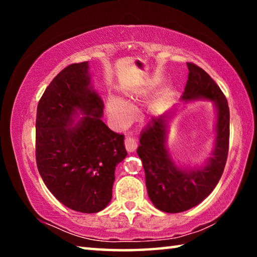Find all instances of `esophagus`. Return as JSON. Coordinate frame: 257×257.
<instances>
[{"mask_svg":"<svg viewBox=\"0 0 257 257\" xmlns=\"http://www.w3.org/2000/svg\"><path fill=\"white\" fill-rule=\"evenodd\" d=\"M124 146H125V150L128 152H134L135 150L137 149V142H136V138L133 137V136H127L124 138Z\"/></svg>","mask_w":257,"mask_h":257,"instance_id":"1","label":"esophagus"}]
</instances>
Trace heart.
I'll list each match as a JSON object with an SVG mask.
<instances>
[{
	"mask_svg": "<svg viewBox=\"0 0 257 257\" xmlns=\"http://www.w3.org/2000/svg\"><path fill=\"white\" fill-rule=\"evenodd\" d=\"M106 108L110 114L116 122H125L132 114L130 106L125 103L122 98L116 96H110L107 98Z\"/></svg>",
	"mask_w": 257,
	"mask_h": 257,
	"instance_id": "heart-1",
	"label": "heart"
}]
</instances>
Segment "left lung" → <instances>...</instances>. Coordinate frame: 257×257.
Segmentation results:
<instances>
[{
	"label": "left lung",
	"instance_id": "8db88e82",
	"mask_svg": "<svg viewBox=\"0 0 257 257\" xmlns=\"http://www.w3.org/2000/svg\"><path fill=\"white\" fill-rule=\"evenodd\" d=\"M188 80L181 99L185 102L210 99L216 107V136L212 158L203 167H178L167 149L169 119L172 111L153 118L143 130L137 154L145 171L149 197L156 208L167 213H179L198 205L210 195L222 176L229 151L230 113L227 98L208 76L188 62Z\"/></svg>",
	"mask_w": 257,
	"mask_h": 257
}]
</instances>
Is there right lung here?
Segmentation results:
<instances>
[{"instance_id": "obj_1", "label": "right lung", "mask_w": 257, "mask_h": 257, "mask_svg": "<svg viewBox=\"0 0 257 257\" xmlns=\"http://www.w3.org/2000/svg\"><path fill=\"white\" fill-rule=\"evenodd\" d=\"M103 108L90 84L88 62L64 68L37 105L38 171L54 197L77 212L107 206L115 167L127 156L124 136L103 122Z\"/></svg>"}]
</instances>
